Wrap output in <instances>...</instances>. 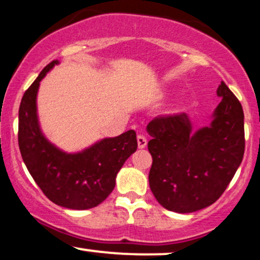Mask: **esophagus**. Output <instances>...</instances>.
<instances>
[{"label": "esophagus", "mask_w": 260, "mask_h": 260, "mask_svg": "<svg viewBox=\"0 0 260 260\" xmlns=\"http://www.w3.org/2000/svg\"><path fill=\"white\" fill-rule=\"evenodd\" d=\"M137 142H138V148L139 149H143V148L147 147L148 140L144 136H143V134H138V136H137Z\"/></svg>", "instance_id": "34e87169"}]
</instances>
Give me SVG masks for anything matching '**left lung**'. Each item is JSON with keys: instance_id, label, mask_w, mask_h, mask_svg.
Returning a JSON list of instances; mask_svg holds the SVG:
<instances>
[{"instance_id": "8db88e82", "label": "left lung", "mask_w": 260, "mask_h": 260, "mask_svg": "<svg viewBox=\"0 0 260 260\" xmlns=\"http://www.w3.org/2000/svg\"><path fill=\"white\" fill-rule=\"evenodd\" d=\"M216 94L222 99L210 126L193 132L184 112L157 116L147 126L153 156L149 186L168 210L193 213L215 203L242 162V105L223 82Z\"/></svg>"}]
</instances>
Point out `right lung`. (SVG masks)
I'll return each instance as SVG.
<instances>
[{
    "label": "right lung",
    "mask_w": 260,
    "mask_h": 260,
    "mask_svg": "<svg viewBox=\"0 0 260 260\" xmlns=\"http://www.w3.org/2000/svg\"><path fill=\"white\" fill-rule=\"evenodd\" d=\"M55 64L57 59L41 71L23 95L18 144L29 174L50 201L59 207L85 210L99 205L112 192L118 171L138 147L137 134L127 131L73 154L50 143L39 124L37 95L41 79Z\"/></svg>",
    "instance_id": "right-lung-1"
}]
</instances>
